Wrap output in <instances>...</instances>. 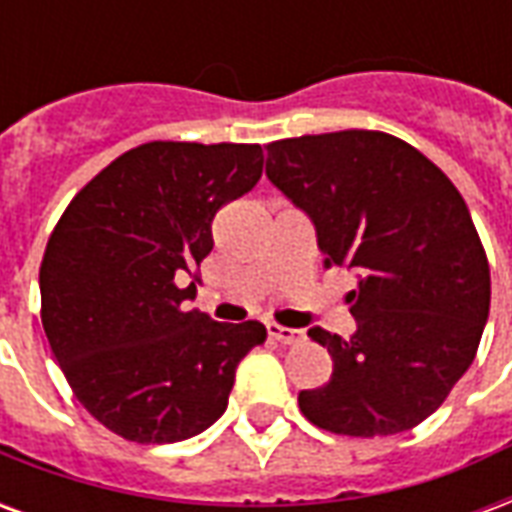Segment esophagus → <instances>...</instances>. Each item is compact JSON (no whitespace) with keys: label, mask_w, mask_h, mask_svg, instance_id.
Instances as JSON below:
<instances>
[{"label":"esophagus","mask_w":512,"mask_h":512,"mask_svg":"<svg viewBox=\"0 0 512 512\" xmlns=\"http://www.w3.org/2000/svg\"><path fill=\"white\" fill-rule=\"evenodd\" d=\"M268 334L282 345H296L304 340V332L301 329H290V326H277V323H268Z\"/></svg>","instance_id":"esophagus-1"}]
</instances>
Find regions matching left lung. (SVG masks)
<instances>
[{
    "instance_id": "8db88e82",
    "label": "left lung",
    "mask_w": 512,
    "mask_h": 512,
    "mask_svg": "<svg viewBox=\"0 0 512 512\" xmlns=\"http://www.w3.org/2000/svg\"><path fill=\"white\" fill-rule=\"evenodd\" d=\"M266 175L310 216L323 266L354 271L356 332L315 326L332 378L299 392L312 425L392 436L428 419L469 370L491 307V271L466 202L430 158L381 131L266 145Z\"/></svg>"
}]
</instances>
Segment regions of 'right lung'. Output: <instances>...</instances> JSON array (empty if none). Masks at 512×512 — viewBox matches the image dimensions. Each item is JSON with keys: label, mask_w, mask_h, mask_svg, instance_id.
<instances>
[{"label": "right lung", "mask_w": 512, "mask_h": 512, "mask_svg": "<svg viewBox=\"0 0 512 512\" xmlns=\"http://www.w3.org/2000/svg\"><path fill=\"white\" fill-rule=\"evenodd\" d=\"M260 175V145L147 142L101 169L54 227L40 321L73 395L117 436L172 444L211 428L238 362L266 343L263 323L183 310L213 216Z\"/></svg>", "instance_id": "obj_1"}]
</instances>
